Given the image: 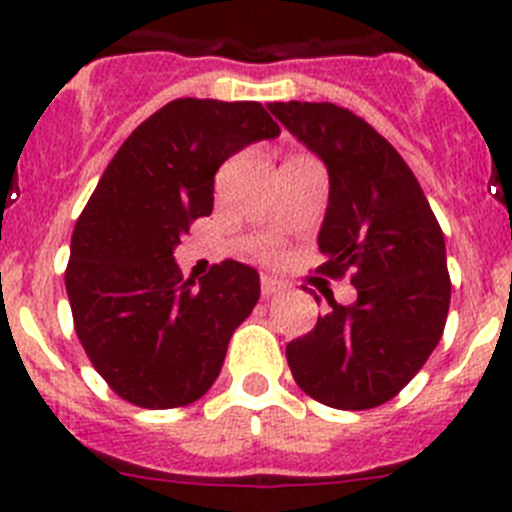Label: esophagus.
Wrapping results in <instances>:
<instances>
[{
	"label": "esophagus",
	"instance_id": "1",
	"mask_svg": "<svg viewBox=\"0 0 512 512\" xmlns=\"http://www.w3.org/2000/svg\"><path fill=\"white\" fill-rule=\"evenodd\" d=\"M279 292H282V284H279L277 279L261 277V295H264L266 300H269V297H274V295H279Z\"/></svg>",
	"mask_w": 512,
	"mask_h": 512
}]
</instances>
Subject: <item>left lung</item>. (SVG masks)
I'll return each mask as SVG.
<instances>
[{
	"label": "left lung",
	"instance_id": "8db88e82",
	"mask_svg": "<svg viewBox=\"0 0 512 512\" xmlns=\"http://www.w3.org/2000/svg\"><path fill=\"white\" fill-rule=\"evenodd\" d=\"M271 115L328 169L318 235L325 277L351 274L359 297L289 341L292 377L312 400L369 410L420 372L443 336L451 279L441 225L400 153L366 120L330 102H274ZM318 300V297H315Z\"/></svg>",
	"mask_w": 512,
	"mask_h": 512
}]
</instances>
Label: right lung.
I'll list each match as a JSON object with an SVG mask.
<instances>
[{
  "label": "right lung",
  "mask_w": 512,
  "mask_h": 512,
  "mask_svg": "<svg viewBox=\"0 0 512 512\" xmlns=\"http://www.w3.org/2000/svg\"><path fill=\"white\" fill-rule=\"evenodd\" d=\"M277 135L259 102L184 97L140 122L104 169L71 235L66 292L81 346L122 400L182 408L223 369L259 274L228 259L184 282L174 248L212 212L217 169Z\"/></svg>",
  "instance_id": "right-lung-1"
}]
</instances>
